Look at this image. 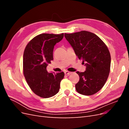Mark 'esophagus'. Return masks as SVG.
<instances>
[{
	"instance_id": "esophagus-1",
	"label": "esophagus",
	"mask_w": 129,
	"mask_h": 129,
	"mask_svg": "<svg viewBox=\"0 0 129 129\" xmlns=\"http://www.w3.org/2000/svg\"><path fill=\"white\" fill-rule=\"evenodd\" d=\"M64 74H65V75H69L70 74H72V72H68V71H65V72H64Z\"/></svg>"
}]
</instances>
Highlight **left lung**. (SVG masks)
<instances>
[{
	"label": "left lung",
	"mask_w": 129,
	"mask_h": 129,
	"mask_svg": "<svg viewBox=\"0 0 129 129\" xmlns=\"http://www.w3.org/2000/svg\"><path fill=\"white\" fill-rule=\"evenodd\" d=\"M64 37L86 66L84 72H76L80 77L75 84L76 91L86 96L95 94L104 86L110 71L111 56L107 45L88 31L64 33Z\"/></svg>",
	"instance_id": "left-lung-1"
}]
</instances>
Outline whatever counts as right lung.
I'll use <instances>...</instances> for the list:
<instances>
[{
  "mask_svg": "<svg viewBox=\"0 0 129 129\" xmlns=\"http://www.w3.org/2000/svg\"><path fill=\"white\" fill-rule=\"evenodd\" d=\"M59 34L43 33L35 37L27 45L23 55V72L33 92L42 98H49L59 91L64 74L48 73L46 67L53 60V49L63 38Z\"/></svg>",
  "mask_w": 129,
  "mask_h": 129,
  "instance_id": "add662e5",
  "label": "right lung"
}]
</instances>
